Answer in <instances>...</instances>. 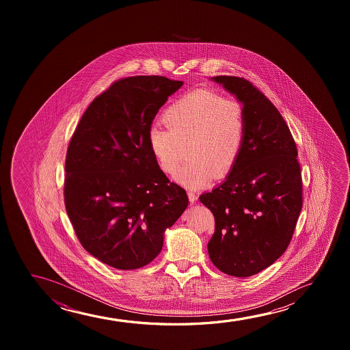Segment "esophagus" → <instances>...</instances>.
Wrapping results in <instances>:
<instances>
[{
	"instance_id": "1",
	"label": "esophagus",
	"mask_w": 350,
	"mask_h": 350,
	"mask_svg": "<svg viewBox=\"0 0 350 350\" xmlns=\"http://www.w3.org/2000/svg\"><path fill=\"white\" fill-rule=\"evenodd\" d=\"M187 196H189V201L191 202V203H195L197 201L196 193L193 191L187 192Z\"/></svg>"
}]
</instances>
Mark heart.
<instances>
[{"instance_id":"1","label":"heart","mask_w":350,"mask_h":350,"mask_svg":"<svg viewBox=\"0 0 350 350\" xmlns=\"http://www.w3.org/2000/svg\"><path fill=\"white\" fill-rule=\"evenodd\" d=\"M163 124L148 131V146L159 167L172 176L182 163L185 148L189 161L174 179L184 187L201 189L232 171L244 144L245 112L237 100L214 92L187 93L165 111Z\"/></svg>"}]
</instances>
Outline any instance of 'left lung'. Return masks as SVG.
Masks as SVG:
<instances>
[{
	"mask_svg": "<svg viewBox=\"0 0 350 350\" xmlns=\"http://www.w3.org/2000/svg\"><path fill=\"white\" fill-rule=\"evenodd\" d=\"M244 109V144L225 180L200 201L213 213L211 262L235 278L258 273L282 256L302 208L297 150L273 103L243 77H211Z\"/></svg>",
	"mask_w": 350,
	"mask_h": 350,
	"instance_id": "1",
	"label": "left lung"
}]
</instances>
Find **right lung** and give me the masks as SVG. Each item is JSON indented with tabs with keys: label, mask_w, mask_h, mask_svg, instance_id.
<instances>
[{
	"label": "right lung",
	"mask_w": 350,
	"mask_h": 350,
	"mask_svg": "<svg viewBox=\"0 0 350 350\" xmlns=\"http://www.w3.org/2000/svg\"><path fill=\"white\" fill-rule=\"evenodd\" d=\"M183 83L158 75L118 80L92 101L70 139L67 214L87 252L112 268L150 263L187 209V192L160 170L147 137Z\"/></svg>",
	"instance_id": "add662e5"
}]
</instances>
